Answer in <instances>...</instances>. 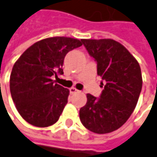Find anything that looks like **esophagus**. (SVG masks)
<instances>
[{
	"label": "esophagus",
	"mask_w": 157,
	"mask_h": 157,
	"mask_svg": "<svg viewBox=\"0 0 157 157\" xmlns=\"http://www.w3.org/2000/svg\"><path fill=\"white\" fill-rule=\"evenodd\" d=\"M78 90L76 88H75V87H71L70 88V93L71 94H75V93H78Z\"/></svg>",
	"instance_id": "obj_1"
}]
</instances>
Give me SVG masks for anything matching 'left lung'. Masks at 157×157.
Returning a JSON list of instances; mask_svg holds the SVG:
<instances>
[{"label": "left lung", "instance_id": "obj_1", "mask_svg": "<svg viewBox=\"0 0 157 157\" xmlns=\"http://www.w3.org/2000/svg\"><path fill=\"white\" fill-rule=\"evenodd\" d=\"M82 42L97 62V75L105 85L100 98L86 94L80 120L93 133L108 134L120 128L136 108L143 84L141 68L130 52L113 39Z\"/></svg>", "mask_w": 157, "mask_h": 157}]
</instances>
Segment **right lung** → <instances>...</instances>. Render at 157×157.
I'll list each match as a JSON object with an SVG mask.
<instances>
[{
    "instance_id": "add662e5",
    "label": "right lung",
    "mask_w": 157,
    "mask_h": 157,
    "mask_svg": "<svg viewBox=\"0 0 157 157\" xmlns=\"http://www.w3.org/2000/svg\"><path fill=\"white\" fill-rule=\"evenodd\" d=\"M82 45L78 39L50 37L33 44L16 61L10 91L16 109L27 123L47 127L58 121L70 91L54 83L52 76L63 74L65 55Z\"/></svg>"
}]
</instances>
